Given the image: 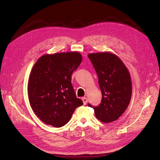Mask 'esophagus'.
Listing matches in <instances>:
<instances>
[{"label": "esophagus", "mask_w": 160, "mask_h": 160, "mask_svg": "<svg viewBox=\"0 0 160 160\" xmlns=\"http://www.w3.org/2000/svg\"><path fill=\"white\" fill-rule=\"evenodd\" d=\"M82 100H83V102L84 105H86L87 103H88V98H82Z\"/></svg>", "instance_id": "esophagus-1"}]
</instances>
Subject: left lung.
<instances>
[{
    "label": "left lung",
    "instance_id": "obj_1",
    "mask_svg": "<svg viewBox=\"0 0 160 160\" xmlns=\"http://www.w3.org/2000/svg\"><path fill=\"white\" fill-rule=\"evenodd\" d=\"M88 57L98 76L102 94L101 102L93 107L95 115L101 122L117 120L128 108L132 93V85L128 69L122 61L113 53H90Z\"/></svg>",
    "mask_w": 160,
    "mask_h": 160
}]
</instances>
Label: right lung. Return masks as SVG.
I'll use <instances>...</instances> for the list:
<instances>
[{
	"label": "right lung",
	"mask_w": 160,
	"mask_h": 160,
	"mask_svg": "<svg viewBox=\"0 0 160 160\" xmlns=\"http://www.w3.org/2000/svg\"><path fill=\"white\" fill-rule=\"evenodd\" d=\"M81 61V55L74 51L46 54L34 65L28 78V97L34 113L42 122L61 128L83 104L77 98L71 84L72 72Z\"/></svg>",
	"instance_id": "obj_1"
}]
</instances>
